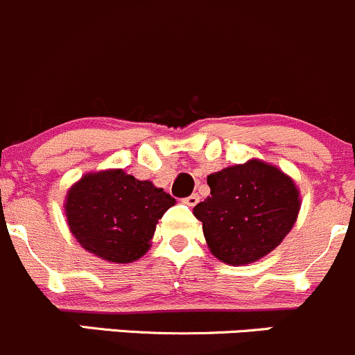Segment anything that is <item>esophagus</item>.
<instances>
[{"label":"esophagus","mask_w":355,"mask_h":355,"mask_svg":"<svg viewBox=\"0 0 355 355\" xmlns=\"http://www.w3.org/2000/svg\"><path fill=\"white\" fill-rule=\"evenodd\" d=\"M200 202V196L196 195V193H193V195H189V196H186V198H182V203H186L188 205V207H195L196 203Z\"/></svg>","instance_id":"1"}]
</instances>
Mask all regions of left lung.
Segmentation results:
<instances>
[{
  "label": "left lung",
  "mask_w": 355,
  "mask_h": 355,
  "mask_svg": "<svg viewBox=\"0 0 355 355\" xmlns=\"http://www.w3.org/2000/svg\"><path fill=\"white\" fill-rule=\"evenodd\" d=\"M210 196L193 210L208 248L229 265H248L275 250L299 214V191L282 171L250 160L210 174Z\"/></svg>",
  "instance_id": "8db88e82"
}]
</instances>
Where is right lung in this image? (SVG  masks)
<instances>
[{
  "instance_id": "obj_1",
  "label": "right lung",
  "mask_w": 355,
  "mask_h": 355,
  "mask_svg": "<svg viewBox=\"0 0 355 355\" xmlns=\"http://www.w3.org/2000/svg\"><path fill=\"white\" fill-rule=\"evenodd\" d=\"M176 200L150 181L124 171L87 174L68 193L69 231L90 253L112 263H130L150 246L159 218Z\"/></svg>"
}]
</instances>
